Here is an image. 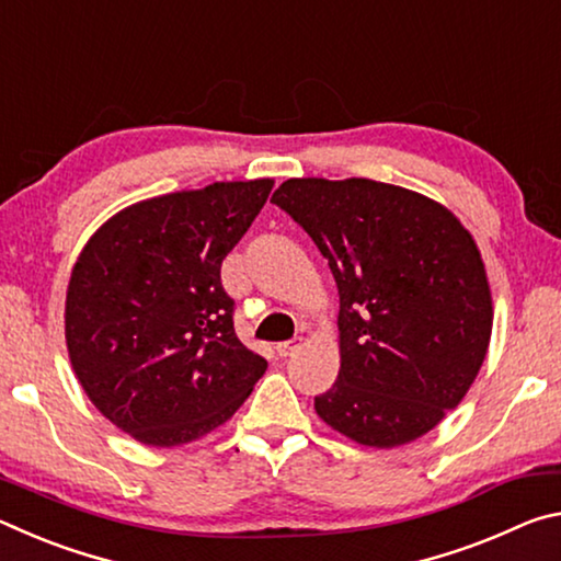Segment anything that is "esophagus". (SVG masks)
I'll list each match as a JSON object with an SVG mask.
<instances>
[{
    "mask_svg": "<svg viewBox=\"0 0 561 561\" xmlns=\"http://www.w3.org/2000/svg\"><path fill=\"white\" fill-rule=\"evenodd\" d=\"M301 346V339H291V341H282V344H277V356L287 358V356H294Z\"/></svg>",
    "mask_w": 561,
    "mask_h": 561,
    "instance_id": "34e87169",
    "label": "esophagus"
}]
</instances>
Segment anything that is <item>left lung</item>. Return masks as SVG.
<instances>
[{
	"label": "left lung",
	"instance_id": "left-lung-1",
	"mask_svg": "<svg viewBox=\"0 0 561 561\" xmlns=\"http://www.w3.org/2000/svg\"><path fill=\"white\" fill-rule=\"evenodd\" d=\"M272 203L336 279L341 368L314 398L321 421L371 448L433 431L490 344L492 299L470 232L428 197L366 178H291Z\"/></svg>",
	"mask_w": 561,
	"mask_h": 561
}]
</instances>
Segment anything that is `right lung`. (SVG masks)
Instances as JSON below:
<instances>
[{"label":"right lung","mask_w":561,"mask_h":561,"mask_svg":"<svg viewBox=\"0 0 561 561\" xmlns=\"http://www.w3.org/2000/svg\"><path fill=\"white\" fill-rule=\"evenodd\" d=\"M272 180L215 183L130 205L83 247L66 346L91 403L133 438L173 448L232 417L267 360L234 334L220 267Z\"/></svg>","instance_id":"1"}]
</instances>
